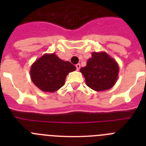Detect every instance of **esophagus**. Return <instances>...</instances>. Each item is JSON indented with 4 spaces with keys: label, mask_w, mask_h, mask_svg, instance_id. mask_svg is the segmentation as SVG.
Listing matches in <instances>:
<instances>
[{
    "label": "esophagus",
    "mask_w": 146,
    "mask_h": 146,
    "mask_svg": "<svg viewBox=\"0 0 146 146\" xmlns=\"http://www.w3.org/2000/svg\"><path fill=\"white\" fill-rule=\"evenodd\" d=\"M76 68H77V71H79L80 69V64H77V65H76Z\"/></svg>",
    "instance_id": "1"
}]
</instances>
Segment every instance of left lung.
I'll return each mask as SVG.
<instances>
[{"label": "left lung", "mask_w": 146, "mask_h": 146, "mask_svg": "<svg viewBox=\"0 0 146 146\" xmlns=\"http://www.w3.org/2000/svg\"><path fill=\"white\" fill-rule=\"evenodd\" d=\"M86 85L96 91H106L115 84L119 66L115 60L105 52H94L85 67L80 69Z\"/></svg>", "instance_id": "obj_1"}]
</instances>
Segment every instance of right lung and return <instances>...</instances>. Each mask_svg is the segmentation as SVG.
<instances>
[{
  "mask_svg": "<svg viewBox=\"0 0 146 146\" xmlns=\"http://www.w3.org/2000/svg\"><path fill=\"white\" fill-rule=\"evenodd\" d=\"M75 70L70 62L61 60L55 53H46L32 64L30 74L41 91L53 93L64 86L67 74Z\"/></svg>",
  "mask_w": 146,
  "mask_h": 146,
  "instance_id": "add662e5",
  "label": "right lung"
}]
</instances>
